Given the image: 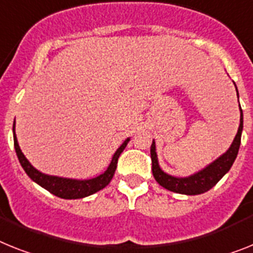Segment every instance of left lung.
<instances>
[{
	"mask_svg": "<svg viewBox=\"0 0 253 253\" xmlns=\"http://www.w3.org/2000/svg\"><path fill=\"white\" fill-rule=\"evenodd\" d=\"M235 90H237V86H235ZM237 95H238V90H237ZM239 110H241V123H239L238 132L235 135L230 148L222 156H220L213 162L210 163L209 166H206L205 169L198 171V172L193 173L190 176H186V177H176V176L169 175V173L165 172L159 167L158 157H157L156 152V141L153 140L152 146H150L152 171L154 179L157 180L159 185L163 186L167 190H169V192L186 195L202 194V193L209 192L210 189L213 188L222 179V176L230 169V167L234 163L235 158L238 156L239 146H241L242 130H243V112H242L241 104H239Z\"/></svg>",
	"mask_w": 253,
	"mask_h": 253,
	"instance_id": "1",
	"label": "left lung"
}]
</instances>
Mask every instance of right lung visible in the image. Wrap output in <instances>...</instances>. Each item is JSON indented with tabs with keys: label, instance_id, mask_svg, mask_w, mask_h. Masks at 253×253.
I'll list each match as a JSON object with an SVG mask.
<instances>
[{
	"label": "right lung",
	"instance_id": "add662e5",
	"mask_svg": "<svg viewBox=\"0 0 253 253\" xmlns=\"http://www.w3.org/2000/svg\"><path fill=\"white\" fill-rule=\"evenodd\" d=\"M12 131H14V146L16 156H18L19 162L27 172V175L31 177L35 182H37L38 185H41L46 190L51 193V194L56 195L59 198L63 199H80L88 197V195L94 194V193L99 192L101 189H104L110 182V180L113 179V175L116 172L117 163H118V158H120L121 153L123 149L126 148V145L130 141V137H127L122 143V145L117 149L114 153L112 162L108 166V169L104 171V173L92 177V179L87 180H77V179H67V177H59V176H52V175H46L42 173L41 171L36 169L35 167L32 166L31 162L28 159L25 158L23 154L22 149L18 144V139L15 135V122L12 126Z\"/></svg>",
	"mask_w": 253,
	"mask_h": 253
}]
</instances>
